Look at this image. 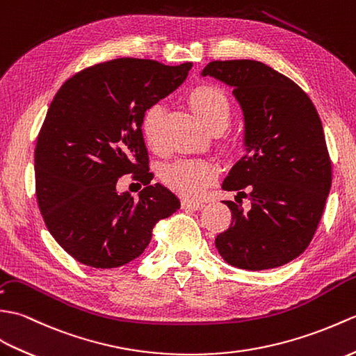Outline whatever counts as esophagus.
I'll return each instance as SVG.
<instances>
[{"instance_id": "esophagus-1", "label": "esophagus", "mask_w": 356, "mask_h": 356, "mask_svg": "<svg viewBox=\"0 0 356 356\" xmlns=\"http://www.w3.org/2000/svg\"><path fill=\"white\" fill-rule=\"evenodd\" d=\"M183 207L184 209H188V210H200L204 207L202 202H198V201H191V200H184L183 201Z\"/></svg>"}]
</instances>
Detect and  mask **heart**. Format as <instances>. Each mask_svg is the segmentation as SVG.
I'll list each match as a JSON object with an SVG mask.
<instances>
[{"label": "heart", "mask_w": 356, "mask_h": 356, "mask_svg": "<svg viewBox=\"0 0 356 356\" xmlns=\"http://www.w3.org/2000/svg\"><path fill=\"white\" fill-rule=\"evenodd\" d=\"M192 111L209 131H224L232 123L233 108L227 94L216 86H198L188 94ZM164 106L154 102L141 114V132L146 145L158 151L161 147V124ZM219 173L218 165L202 158H183L164 169L163 179L173 191L186 198H200Z\"/></svg>", "instance_id": "1"}]
</instances>
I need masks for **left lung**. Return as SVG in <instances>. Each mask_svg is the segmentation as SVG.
Here are the masks:
<instances>
[{"instance_id":"left-lung-1","label":"left lung","mask_w":356,"mask_h":356,"mask_svg":"<svg viewBox=\"0 0 356 356\" xmlns=\"http://www.w3.org/2000/svg\"><path fill=\"white\" fill-rule=\"evenodd\" d=\"M201 74L230 85L245 118V155L222 188L248 196L251 209L224 201L232 224L216 236L219 254L250 271L286 265L311 243L332 186L317 109L296 82L262 62L213 60Z\"/></svg>"}]
</instances>
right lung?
Wrapping results in <instances>:
<instances>
[{
    "label": "right lung",
    "instance_id": "obj_1",
    "mask_svg": "<svg viewBox=\"0 0 356 356\" xmlns=\"http://www.w3.org/2000/svg\"><path fill=\"white\" fill-rule=\"evenodd\" d=\"M191 68L113 59L79 71L54 96L35 147L36 200L49 232L77 262H131L158 220L179 209L168 187L151 183L140 124L145 109L175 91ZM128 172L147 186L137 202L115 188Z\"/></svg>",
    "mask_w": 356,
    "mask_h": 356
}]
</instances>
